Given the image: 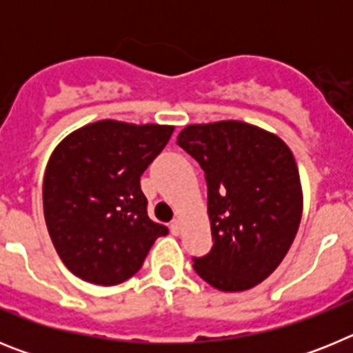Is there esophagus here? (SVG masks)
<instances>
[{
    "label": "esophagus",
    "instance_id": "34e87169",
    "mask_svg": "<svg viewBox=\"0 0 353 353\" xmlns=\"http://www.w3.org/2000/svg\"><path fill=\"white\" fill-rule=\"evenodd\" d=\"M180 228H182V224H180L179 219H173V221H171L170 230H171V233H173V235H179V233H180Z\"/></svg>",
    "mask_w": 353,
    "mask_h": 353
}]
</instances>
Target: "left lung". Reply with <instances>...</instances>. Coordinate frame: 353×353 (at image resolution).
I'll list each match as a JSON object with an SVG mask.
<instances>
[{
  "instance_id": "obj_1",
  "label": "left lung",
  "mask_w": 353,
  "mask_h": 353,
  "mask_svg": "<svg viewBox=\"0 0 353 353\" xmlns=\"http://www.w3.org/2000/svg\"><path fill=\"white\" fill-rule=\"evenodd\" d=\"M205 171L210 252L192 258L201 279L244 292L286 256L302 217V189L292 150L276 134L244 121L187 125L176 139Z\"/></svg>"
}]
</instances>
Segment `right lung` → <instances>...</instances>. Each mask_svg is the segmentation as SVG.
Instances as JSON below:
<instances>
[{
  "label": "right lung",
  "mask_w": 353,
  "mask_h": 353,
  "mask_svg": "<svg viewBox=\"0 0 353 353\" xmlns=\"http://www.w3.org/2000/svg\"><path fill=\"white\" fill-rule=\"evenodd\" d=\"M174 127L101 120L68 134L43 174V215L58 256L93 285L127 281L168 228L148 217L139 179Z\"/></svg>",
  "instance_id": "right-lung-1"
}]
</instances>
